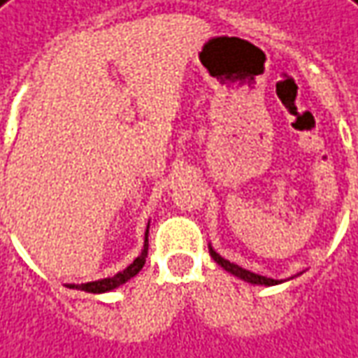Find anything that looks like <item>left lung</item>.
<instances>
[{
  "label": "left lung",
  "mask_w": 358,
  "mask_h": 358,
  "mask_svg": "<svg viewBox=\"0 0 358 358\" xmlns=\"http://www.w3.org/2000/svg\"><path fill=\"white\" fill-rule=\"evenodd\" d=\"M208 251H210V257L224 267L228 273L231 275H236V277H240L241 280H245V282H251V285H265V287H273V285H280L282 280H275V278H267V277H261V275H255V273H251L248 268H241L240 265H236V263H230L228 259L220 257L216 251L212 250V245H208Z\"/></svg>",
  "instance_id": "obj_1"
}]
</instances>
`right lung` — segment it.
I'll list each match as a JSON object with an SVG mask.
<instances>
[{
	"label": "right lung",
	"instance_id": "obj_1",
	"mask_svg": "<svg viewBox=\"0 0 358 358\" xmlns=\"http://www.w3.org/2000/svg\"><path fill=\"white\" fill-rule=\"evenodd\" d=\"M148 228H150V224H148ZM148 257V230L146 236H144V250L142 253L138 255L130 265H128L124 271H120L117 273L115 277H107V278H101V280H93V282H81V285H68L70 288H76V290H85V292H91V294H101V292H108V290H115L120 285H124L127 280H130L132 277H136L138 273L142 271L144 267V263H146Z\"/></svg>",
	"mask_w": 358,
	"mask_h": 358
}]
</instances>
